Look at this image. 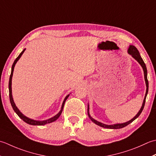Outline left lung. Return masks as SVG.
<instances>
[{
	"mask_svg": "<svg viewBox=\"0 0 156 156\" xmlns=\"http://www.w3.org/2000/svg\"><path fill=\"white\" fill-rule=\"evenodd\" d=\"M128 52L129 54H130L133 58H134L136 61H137L139 64L141 65V66L143 67V69H144V76H145V83H146V86H147V90H146V94H145V96L144 98V102H143V105L141 108L140 110L139 111V112L137 113V114L133 118V119H131V120H129V121L125 122V123H122V124H116V125H104L103 123H101L100 122L97 121V120H94L93 118H91L90 116V114H89V108L87 109V114H88V116L90 117V119L93 121L95 124H96V125H99L101 127H104V128H106V129H121L123 128V127H125L126 126H127L128 125H129L130 123H131L133 120H135L137 117L140 115L141 112L144 110V108L145 106V100H146V97H147V92H148V87H149V83H148V80H147V68H146V65L145 64V62L144 60H143L142 58L140 56V54H139L138 50L136 49V48L134 46H130L128 50ZM89 108V107H88Z\"/></svg>",
	"mask_w": 156,
	"mask_h": 156,
	"instance_id": "8db88e82",
	"label": "left lung"
}]
</instances>
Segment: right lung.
Listing matches in <instances>:
<instances>
[{
	"instance_id": "obj_1",
	"label": "right lung",
	"mask_w": 156,
	"mask_h": 156,
	"mask_svg": "<svg viewBox=\"0 0 156 156\" xmlns=\"http://www.w3.org/2000/svg\"><path fill=\"white\" fill-rule=\"evenodd\" d=\"M25 50V49H24V50H23V51H22V52L20 53V55H19L17 58L15 60L13 64H12V65L11 73V75H10V78H9V98H10L11 104V106H12V108H13L14 111L16 112V114H17V115H18L19 116H20V118H21L22 120H23L24 122H25L27 123V124H29V125H46V124H47V123H50V122H52L55 121V120H56V119H58V117L60 116V114H61V113H62V109H63V107H64L65 101H66V99H67L68 97L69 96V95H68V96H66V98H65L64 101H63L62 105L61 110H60V111L58 112V114H57L56 116L52 117V118H51V119H48V120H44V121H36V120L30 119H29V118H27V117H26L25 116H24L23 114H22L20 110H19V109L17 108V106H15V103H14V101H13V99H12V91H11V81H12V73H13V70H14L15 65V64H16V62H17V60L20 58V57L21 56V55H23V53L24 52Z\"/></svg>"
}]
</instances>
